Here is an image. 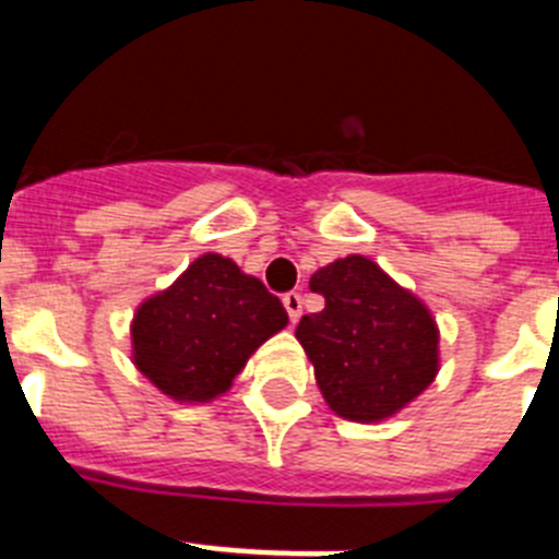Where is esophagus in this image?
<instances>
[{
  "label": "esophagus",
  "instance_id": "esophagus-1",
  "mask_svg": "<svg viewBox=\"0 0 559 559\" xmlns=\"http://www.w3.org/2000/svg\"><path fill=\"white\" fill-rule=\"evenodd\" d=\"M283 305H285V310H288V316H290V322H299V316H302V296L296 294V290H290V294H285L283 296Z\"/></svg>",
  "mask_w": 559,
  "mask_h": 559
}]
</instances>
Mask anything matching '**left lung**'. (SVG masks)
<instances>
[{
    "instance_id": "1",
    "label": "left lung",
    "mask_w": 559,
    "mask_h": 559,
    "mask_svg": "<svg viewBox=\"0 0 559 559\" xmlns=\"http://www.w3.org/2000/svg\"><path fill=\"white\" fill-rule=\"evenodd\" d=\"M324 310L302 316L296 338L324 403L353 423H380L426 392L439 372V328L423 299L364 254L310 276Z\"/></svg>"
}]
</instances>
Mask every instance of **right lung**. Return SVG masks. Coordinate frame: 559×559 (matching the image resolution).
I'll return each mask as SVG.
<instances>
[{
  "mask_svg": "<svg viewBox=\"0 0 559 559\" xmlns=\"http://www.w3.org/2000/svg\"><path fill=\"white\" fill-rule=\"evenodd\" d=\"M288 324L283 302L224 254H201L131 322V360L179 403H210L231 389L257 347Z\"/></svg>",
  "mask_w": 559,
  "mask_h": 559,
  "instance_id": "obj_1",
  "label": "right lung"
}]
</instances>
